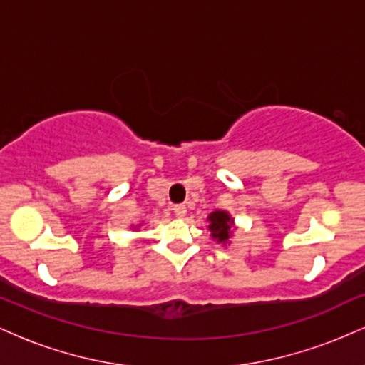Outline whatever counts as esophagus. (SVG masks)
I'll return each mask as SVG.
<instances>
[{"mask_svg":"<svg viewBox=\"0 0 365 365\" xmlns=\"http://www.w3.org/2000/svg\"><path fill=\"white\" fill-rule=\"evenodd\" d=\"M173 212H175V216L183 217L187 215V207L183 206V204H177V206H173Z\"/></svg>","mask_w":365,"mask_h":365,"instance_id":"esophagus-1","label":"esophagus"}]
</instances>
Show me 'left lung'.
<instances>
[{
  "label": "left lung",
  "instance_id": "obj_1",
  "mask_svg": "<svg viewBox=\"0 0 365 365\" xmlns=\"http://www.w3.org/2000/svg\"><path fill=\"white\" fill-rule=\"evenodd\" d=\"M209 221V232H211L212 240L220 245H228L230 238L233 237V232L237 230L235 220H233L232 215L228 211H212L211 215L207 216Z\"/></svg>",
  "mask_w": 365,
  "mask_h": 365
}]
</instances>
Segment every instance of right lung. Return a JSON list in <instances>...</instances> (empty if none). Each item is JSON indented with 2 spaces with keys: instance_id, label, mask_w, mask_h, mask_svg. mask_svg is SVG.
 Wrapping results in <instances>:
<instances>
[{
  "instance_id": "obj_1",
  "label": "right lung",
  "mask_w": 365,
  "mask_h": 365,
  "mask_svg": "<svg viewBox=\"0 0 365 365\" xmlns=\"http://www.w3.org/2000/svg\"><path fill=\"white\" fill-rule=\"evenodd\" d=\"M142 226V223H137V225H132V230H139Z\"/></svg>"
}]
</instances>
